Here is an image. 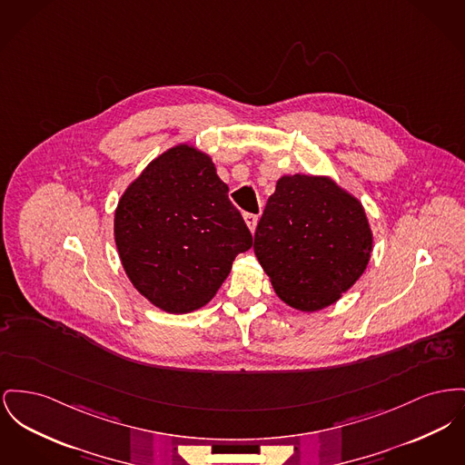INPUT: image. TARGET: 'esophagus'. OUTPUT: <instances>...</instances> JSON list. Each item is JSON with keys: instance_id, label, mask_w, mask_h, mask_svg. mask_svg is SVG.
I'll use <instances>...</instances> for the list:
<instances>
[{"instance_id": "esophagus-1", "label": "esophagus", "mask_w": 465, "mask_h": 465, "mask_svg": "<svg viewBox=\"0 0 465 465\" xmlns=\"http://www.w3.org/2000/svg\"><path fill=\"white\" fill-rule=\"evenodd\" d=\"M244 221H246L247 228L251 232L256 230V224H258V216L256 214H244Z\"/></svg>"}]
</instances>
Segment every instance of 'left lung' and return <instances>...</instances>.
Instances as JSON below:
<instances>
[{"label":"left lung","instance_id":"1","mask_svg":"<svg viewBox=\"0 0 465 465\" xmlns=\"http://www.w3.org/2000/svg\"><path fill=\"white\" fill-rule=\"evenodd\" d=\"M254 254L277 297L314 312L367 269L372 232L363 205L325 175H282L254 233Z\"/></svg>","mask_w":465,"mask_h":465}]
</instances>
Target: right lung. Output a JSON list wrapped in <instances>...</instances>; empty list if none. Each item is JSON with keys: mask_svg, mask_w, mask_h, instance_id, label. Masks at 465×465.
<instances>
[{"mask_svg": "<svg viewBox=\"0 0 465 465\" xmlns=\"http://www.w3.org/2000/svg\"><path fill=\"white\" fill-rule=\"evenodd\" d=\"M114 239L124 272L153 305L192 312L214 299L252 235L211 156L170 147L123 193Z\"/></svg>", "mask_w": 465, "mask_h": 465, "instance_id": "right-lung-1", "label": "right lung"}]
</instances>
